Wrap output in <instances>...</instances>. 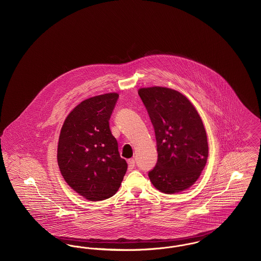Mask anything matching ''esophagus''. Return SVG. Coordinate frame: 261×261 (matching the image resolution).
<instances>
[{
  "instance_id": "1",
  "label": "esophagus",
  "mask_w": 261,
  "mask_h": 261,
  "mask_svg": "<svg viewBox=\"0 0 261 261\" xmlns=\"http://www.w3.org/2000/svg\"><path fill=\"white\" fill-rule=\"evenodd\" d=\"M134 167H135V160L134 159L128 160V169L131 171L134 169Z\"/></svg>"
}]
</instances>
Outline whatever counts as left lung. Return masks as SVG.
<instances>
[{"instance_id": "obj_1", "label": "left lung", "mask_w": 261, "mask_h": 261, "mask_svg": "<svg viewBox=\"0 0 261 261\" xmlns=\"http://www.w3.org/2000/svg\"><path fill=\"white\" fill-rule=\"evenodd\" d=\"M153 126L158 162L149 171L152 185L164 194L192 186L208 155L206 132L199 113L181 93L164 87L138 92Z\"/></svg>"}]
</instances>
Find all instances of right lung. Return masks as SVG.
Segmentation results:
<instances>
[{
	"mask_svg": "<svg viewBox=\"0 0 261 261\" xmlns=\"http://www.w3.org/2000/svg\"><path fill=\"white\" fill-rule=\"evenodd\" d=\"M118 97L110 93L85 99L62 125L58 147L61 173L75 192L89 200L112 197L127 170L110 128Z\"/></svg>",
	"mask_w": 261,
	"mask_h": 261,
	"instance_id": "right-lung-1",
	"label": "right lung"
}]
</instances>
